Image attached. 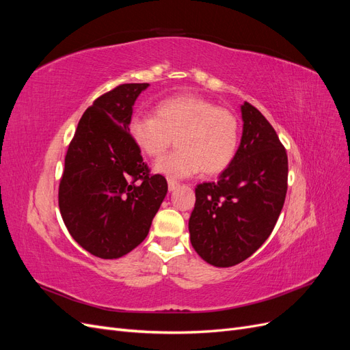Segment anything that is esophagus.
I'll list each match as a JSON object with an SVG mask.
<instances>
[{
    "instance_id": "1",
    "label": "esophagus",
    "mask_w": 350,
    "mask_h": 350,
    "mask_svg": "<svg viewBox=\"0 0 350 350\" xmlns=\"http://www.w3.org/2000/svg\"><path fill=\"white\" fill-rule=\"evenodd\" d=\"M179 184L176 181H174V179H167V189L169 191H174V189L178 187Z\"/></svg>"
}]
</instances>
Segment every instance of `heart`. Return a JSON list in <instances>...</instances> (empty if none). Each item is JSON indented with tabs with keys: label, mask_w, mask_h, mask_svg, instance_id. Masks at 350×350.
Wrapping results in <instances>:
<instances>
[{
	"label": "heart",
	"mask_w": 350,
	"mask_h": 350,
	"mask_svg": "<svg viewBox=\"0 0 350 350\" xmlns=\"http://www.w3.org/2000/svg\"><path fill=\"white\" fill-rule=\"evenodd\" d=\"M129 133L137 149L153 159L161 157L177 139L178 152L153 166L169 179L225 171L234 161L239 140L235 115L194 94L159 102L156 115L133 116Z\"/></svg>",
	"instance_id": "obj_1"
}]
</instances>
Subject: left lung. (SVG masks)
I'll return each instance as SVG.
<instances>
[{
  "label": "left lung",
  "instance_id": "left-lung-1",
  "mask_svg": "<svg viewBox=\"0 0 350 350\" xmlns=\"http://www.w3.org/2000/svg\"><path fill=\"white\" fill-rule=\"evenodd\" d=\"M241 116L234 161L217 181L197 185L188 221L193 248L215 267L235 266L266 242L288 191V156L276 131L248 102Z\"/></svg>",
  "mask_w": 350,
  "mask_h": 350
}]
</instances>
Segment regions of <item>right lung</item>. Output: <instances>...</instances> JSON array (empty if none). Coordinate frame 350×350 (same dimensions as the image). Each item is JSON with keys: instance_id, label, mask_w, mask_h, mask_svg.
<instances>
[{"instance_id": "right-lung-1", "label": "right lung", "mask_w": 350, "mask_h": 350, "mask_svg": "<svg viewBox=\"0 0 350 350\" xmlns=\"http://www.w3.org/2000/svg\"><path fill=\"white\" fill-rule=\"evenodd\" d=\"M150 84H121L83 113L68 146L58 203L79 245L103 260L120 258L149 234L167 193L162 175H150L129 125L133 107Z\"/></svg>"}]
</instances>
